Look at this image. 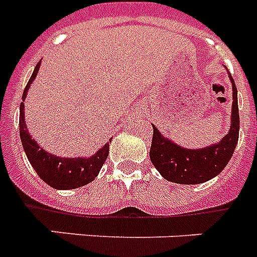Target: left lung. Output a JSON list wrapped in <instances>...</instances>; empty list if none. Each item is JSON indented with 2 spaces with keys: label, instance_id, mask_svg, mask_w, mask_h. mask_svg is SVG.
<instances>
[{
  "label": "left lung",
  "instance_id": "obj_1",
  "mask_svg": "<svg viewBox=\"0 0 257 257\" xmlns=\"http://www.w3.org/2000/svg\"><path fill=\"white\" fill-rule=\"evenodd\" d=\"M232 110H231L230 132L220 143L201 148L186 149L165 139L161 132L153 125V139L150 147V160L154 168L166 181L181 185H197L214 178L226 168L231 160L239 140V107L237 89L232 76Z\"/></svg>",
  "mask_w": 257,
  "mask_h": 257
}]
</instances>
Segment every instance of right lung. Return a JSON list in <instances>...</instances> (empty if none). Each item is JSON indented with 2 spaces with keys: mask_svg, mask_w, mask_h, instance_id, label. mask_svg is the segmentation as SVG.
<instances>
[{
  "mask_svg": "<svg viewBox=\"0 0 257 257\" xmlns=\"http://www.w3.org/2000/svg\"><path fill=\"white\" fill-rule=\"evenodd\" d=\"M39 66H41V60L35 66L34 72L29 79V83L22 95V103L20 107L21 143L31 166L34 168L39 178L45 181L47 185L58 190H71L84 186L87 183L92 182L99 174L100 169L109 153V143L105 144L91 157L64 158L56 157L54 154L46 152L39 147L34 139H31V135L29 133L25 122V99L27 96V89L30 88V84L37 78Z\"/></svg>",
  "mask_w": 257,
  "mask_h": 257,
  "instance_id": "1",
  "label": "right lung"
}]
</instances>
